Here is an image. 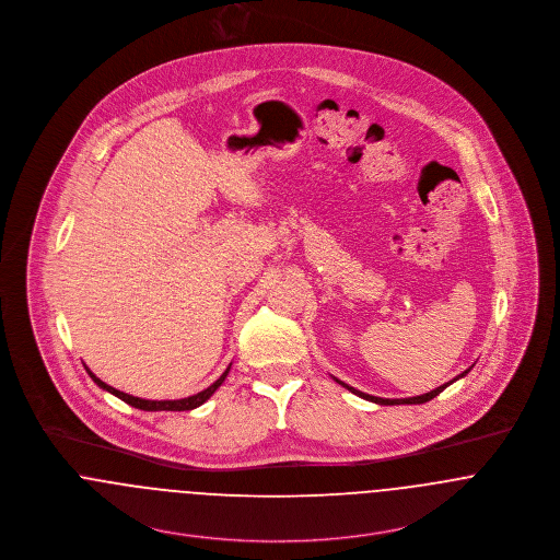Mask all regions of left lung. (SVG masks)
I'll list each match as a JSON object with an SVG mask.
<instances>
[{
  "instance_id": "left-lung-1",
  "label": "left lung",
  "mask_w": 560,
  "mask_h": 560,
  "mask_svg": "<svg viewBox=\"0 0 560 560\" xmlns=\"http://www.w3.org/2000/svg\"><path fill=\"white\" fill-rule=\"evenodd\" d=\"M469 370H471V368H467L465 372H460L457 378H453L451 383H444V385H440L438 389H433V392H429V394L417 395V397H404V399H385V397H374V395L362 394V392H358V389H353V387L345 385L342 381H338V378H336V381H338L342 387H347L351 394L360 395V397H363V399H370V401H374V404H381V406H395V404H425V401H429V399H433L435 395L442 394V392H444L448 385H453L455 381L463 378V376H465Z\"/></svg>"
}]
</instances>
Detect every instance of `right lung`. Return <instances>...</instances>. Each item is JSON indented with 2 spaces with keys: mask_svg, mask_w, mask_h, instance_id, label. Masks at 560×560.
Here are the masks:
<instances>
[{
  "mask_svg": "<svg viewBox=\"0 0 560 560\" xmlns=\"http://www.w3.org/2000/svg\"><path fill=\"white\" fill-rule=\"evenodd\" d=\"M86 372H89V376L100 385L101 389H105V392H109L112 395H116V397H120L122 401H127L129 406H135V408H139V410H148V412H159V410H173V412H179V410H192V408H197L200 404H205L211 395L215 394V389L224 383V378L229 376V372H231V365L226 368V372L211 385V387H207L205 392H200L197 395H190V397H184V399H161V401H156V399H141V397H135V395L122 394V392H118V389H114V387H109V385H105L101 378H97L89 368H86Z\"/></svg>",
  "mask_w": 560,
  "mask_h": 560,
  "instance_id": "right-lung-1",
  "label": "right lung"
}]
</instances>
